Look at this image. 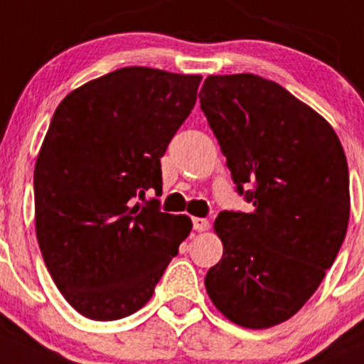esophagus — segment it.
<instances>
[{
    "label": "esophagus",
    "instance_id": "34e87169",
    "mask_svg": "<svg viewBox=\"0 0 364 364\" xmlns=\"http://www.w3.org/2000/svg\"><path fill=\"white\" fill-rule=\"evenodd\" d=\"M193 229L198 232L208 231L209 229V222L205 218H193Z\"/></svg>",
    "mask_w": 364,
    "mask_h": 364
}]
</instances>
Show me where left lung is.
I'll list each match as a JSON object with an SVG mask.
<instances>
[{"mask_svg": "<svg viewBox=\"0 0 364 364\" xmlns=\"http://www.w3.org/2000/svg\"><path fill=\"white\" fill-rule=\"evenodd\" d=\"M198 97L236 191L252 204L215 220L223 256L205 291L236 325L269 328L309 301L341 249L345 151L318 112L259 75H209Z\"/></svg>", "mask_w": 364, "mask_h": 364, "instance_id": "1", "label": "left lung"}]
</instances>
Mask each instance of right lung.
<instances>
[{"instance_id":"add662e5","label":"right lung","mask_w":364,"mask_h":364,"mask_svg":"<svg viewBox=\"0 0 364 364\" xmlns=\"http://www.w3.org/2000/svg\"><path fill=\"white\" fill-rule=\"evenodd\" d=\"M200 75L128 66L68 93L34 169L36 235L53 283L85 318L149 301L191 218L160 213V159L196 102Z\"/></svg>"}]
</instances>
